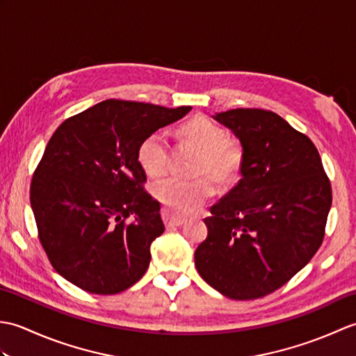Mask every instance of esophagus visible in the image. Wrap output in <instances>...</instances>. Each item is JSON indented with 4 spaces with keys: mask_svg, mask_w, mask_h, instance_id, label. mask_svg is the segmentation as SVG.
<instances>
[{
    "mask_svg": "<svg viewBox=\"0 0 356 356\" xmlns=\"http://www.w3.org/2000/svg\"><path fill=\"white\" fill-rule=\"evenodd\" d=\"M162 218L165 225L168 226V228H172V226H180L185 223V218L184 217H179V216H174L170 211H163L162 213Z\"/></svg>",
    "mask_w": 356,
    "mask_h": 356,
    "instance_id": "obj_1",
    "label": "esophagus"
}]
</instances>
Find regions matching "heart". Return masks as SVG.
<instances>
[{
    "label": "heart",
    "instance_id": "b5f03b06",
    "mask_svg": "<svg viewBox=\"0 0 356 356\" xmlns=\"http://www.w3.org/2000/svg\"><path fill=\"white\" fill-rule=\"evenodd\" d=\"M182 134L186 140L202 149L197 162L199 174H209L218 184H228L236 179L243 163V151L236 140L228 138L222 127L205 116H199L182 127ZM168 156L170 143L162 131L148 134L138 149V161L142 170L151 177L165 172ZM214 191L213 180L208 176L197 179L166 177L154 186L156 199L170 213L179 216L197 211Z\"/></svg>",
    "mask_w": 356,
    "mask_h": 356
}]
</instances>
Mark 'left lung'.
Instances as JSON below:
<instances>
[{
    "instance_id": "1",
    "label": "left lung",
    "mask_w": 356,
    "mask_h": 356,
    "mask_svg": "<svg viewBox=\"0 0 356 356\" xmlns=\"http://www.w3.org/2000/svg\"><path fill=\"white\" fill-rule=\"evenodd\" d=\"M243 148L241 179L211 207L208 237L194 252L200 277L232 300L277 291L321 246L332 188L306 134L268 110L213 116Z\"/></svg>"
}]
</instances>
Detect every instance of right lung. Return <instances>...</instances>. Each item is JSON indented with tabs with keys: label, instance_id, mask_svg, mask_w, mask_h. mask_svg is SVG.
<instances>
[{
	"label": "right lung",
	"instance_id": "add662e5",
	"mask_svg": "<svg viewBox=\"0 0 356 356\" xmlns=\"http://www.w3.org/2000/svg\"><path fill=\"white\" fill-rule=\"evenodd\" d=\"M190 110L107 99L58 127L33 174L30 205L59 275L99 295L122 292L143 277L149 246L165 226L161 203L143 191L138 149Z\"/></svg>",
	"mask_w": 356,
	"mask_h": 356
}]
</instances>
